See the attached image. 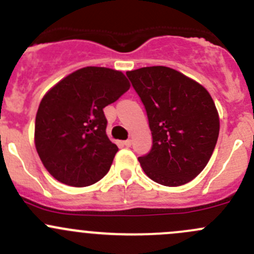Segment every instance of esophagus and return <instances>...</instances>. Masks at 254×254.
Segmentation results:
<instances>
[{
	"mask_svg": "<svg viewBox=\"0 0 254 254\" xmlns=\"http://www.w3.org/2000/svg\"><path fill=\"white\" fill-rule=\"evenodd\" d=\"M124 144L126 145V147H130V144H132V142H130V139H126L124 142Z\"/></svg>",
	"mask_w": 254,
	"mask_h": 254,
	"instance_id": "esophagus-1",
	"label": "esophagus"
}]
</instances>
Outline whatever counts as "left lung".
I'll list each match as a JSON object with an SVG mask.
<instances>
[{
	"instance_id": "1",
	"label": "left lung",
	"mask_w": 254,
	"mask_h": 254,
	"mask_svg": "<svg viewBox=\"0 0 254 254\" xmlns=\"http://www.w3.org/2000/svg\"><path fill=\"white\" fill-rule=\"evenodd\" d=\"M144 105L152 132L149 153L138 158L158 184L180 187L204 170L220 132L212 97L202 85L167 66L127 71Z\"/></svg>"
}]
</instances>
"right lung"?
<instances>
[{
  "instance_id": "1",
  "label": "right lung",
  "mask_w": 254,
  "mask_h": 254,
  "mask_svg": "<svg viewBox=\"0 0 254 254\" xmlns=\"http://www.w3.org/2000/svg\"><path fill=\"white\" fill-rule=\"evenodd\" d=\"M128 89L121 71L86 66L44 95L36 116L34 142L43 165L58 182L82 188L107 174L119 148L106 134L104 109Z\"/></svg>"
}]
</instances>
